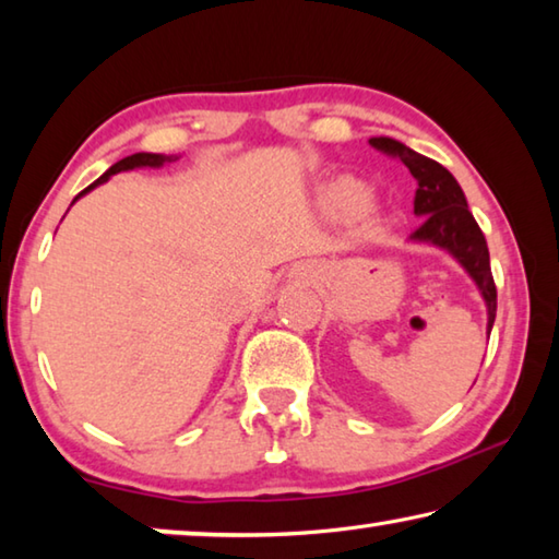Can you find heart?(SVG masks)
Listing matches in <instances>:
<instances>
[{
  "label": "heart",
  "instance_id": "b5f03b06",
  "mask_svg": "<svg viewBox=\"0 0 559 559\" xmlns=\"http://www.w3.org/2000/svg\"><path fill=\"white\" fill-rule=\"evenodd\" d=\"M325 210L335 216H355L370 202V189L357 179H337L323 197Z\"/></svg>",
  "mask_w": 559,
  "mask_h": 559
}]
</instances>
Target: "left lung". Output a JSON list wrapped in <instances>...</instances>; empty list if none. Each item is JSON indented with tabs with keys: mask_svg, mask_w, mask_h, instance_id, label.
I'll return each instance as SVG.
<instances>
[{
	"mask_svg": "<svg viewBox=\"0 0 559 559\" xmlns=\"http://www.w3.org/2000/svg\"><path fill=\"white\" fill-rule=\"evenodd\" d=\"M370 145L386 155L400 157L409 167L412 177L419 185L414 197V214L421 216L419 229L409 236V241L437 246V249L447 251L451 259H456L459 266L476 283L480 298L486 302V330L490 335L496 323V283L493 273H490L488 243L480 226L473 219L466 194H463L456 177L439 165L437 159L414 153L412 147H406L394 138H370Z\"/></svg>",
	"mask_w": 559,
	"mask_h": 559,
	"instance_id": "8db88e82",
	"label": "left lung"
}]
</instances>
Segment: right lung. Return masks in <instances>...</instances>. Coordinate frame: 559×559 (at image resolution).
<instances>
[{"label":"right lung","instance_id":"obj_1","mask_svg":"<svg viewBox=\"0 0 559 559\" xmlns=\"http://www.w3.org/2000/svg\"><path fill=\"white\" fill-rule=\"evenodd\" d=\"M175 159H179V155H157V153H135V155H130V157H122L120 163H116L112 167H108L106 173H103L96 182L93 185H88L86 189H83V192L75 197L73 202H79L83 194H88L91 189H96L98 185H103V182H108V179L112 177V175H118V173H128V169H140V167H163V165H169V163H175ZM71 202V204H73Z\"/></svg>","mask_w":559,"mask_h":559}]
</instances>
